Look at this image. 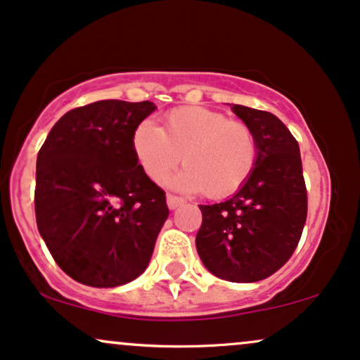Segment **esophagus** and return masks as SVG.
I'll return each instance as SVG.
<instances>
[{
    "label": "esophagus",
    "instance_id": "34e87169",
    "mask_svg": "<svg viewBox=\"0 0 360 360\" xmlns=\"http://www.w3.org/2000/svg\"><path fill=\"white\" fill-rule=\"evenodd\" d=\"M167 204H168L169 209H176V207H180V205H184L185 200L181 199V197L175 195V193H168V195H167Z\"/></svg>",
    "mask_w": 360,
    "mask_h": 360
}]
</instances>
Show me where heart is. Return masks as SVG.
I'll return each instance as SVG.
<instances>
[{"instance_id": "1", "label": "heart", "mask_w": 360, "mask_h": 360, "mask_svg": "<svg viewBox=\"0 0 360 360\" xmlns=\"http://www.w3.org/2000/svg\"><path fill=\"white\" fill-rule=\"evenodd\" d=\"M132 155L144 175L163 181L176 165L185 168L175 185L224 199L240 191L258 160L253 129L205 107H176L163 117V127L143 120L131 136Z\"/></svg>"}]
</instances>
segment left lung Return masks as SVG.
I'll return each mask as SVG.
<instances>
[{"label":"left lung","mask_w":360,"mask_h":360,"mask_svg":"<svg viewBox=\"0 0 360 360\" xmlns=\"http://www.w3.org/2000/svg\"><path fill=\"white\" fill-rule=\"evenodd\" d=\"M231 108L255 132L258 160L231 199L199 205L195 245L216 277L257 282L276 274L296 250L308 216V192L300 144L282 120L243 105Z\"/></svg>","instance_id":"1"}]
</instances>
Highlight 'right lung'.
<instances>
[{"label":"right lung","mask_w":360,"mask_h":360,"mask_svg":"<svg viewBox=\"0 0 360 360\" xmlns=\"http://www.w3.org/2000/svg\"><path fill=\"white\" fill-rule=\"evenodd\" d=\"M151 102L100 100L64 114L37 155L35 219L52 258L75 281L115 288L144 272L168 217L165 191L132 155Z\"/></svg>","instance_id":"1"}]
</instances>
